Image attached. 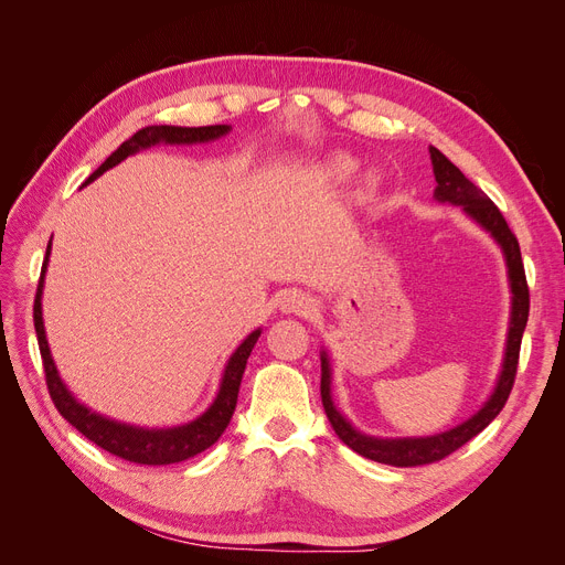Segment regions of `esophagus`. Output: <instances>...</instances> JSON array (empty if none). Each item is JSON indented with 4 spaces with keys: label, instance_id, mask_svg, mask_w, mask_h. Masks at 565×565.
Masks as SVG:
<instances>
[{
    "label": "esophagus",
    "instance_id": "esophagus-1",
    "mask_svg": "<svg viewBox=\"0 0 565 565\" xmlns=\"http://www.w3.org/2000/svg\"><path fill=\"white\" fill-rule=\"evenodd\" d=\"M280 309H282L285 313L309 316V313L316 309V303H313L311 297H306V295H301V292H292V295H287V297L280 301Z\"/></svg>",
    "mask_w": 565,
    "mask_h": 565
}]
</instances>
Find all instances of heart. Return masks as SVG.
<instances>
[{
  "label": "heart",
  "instance_id": "1",
  "mask_svg": "<svg viewBox=\"0 0 565 565\" xmlns=\"http://www.w3.org/2000/svg\"><path fill=\"white\" fill-rule=\"evenodd\" d=\"M355 169H358V162H355L353 158L344 156V152H339V156H334V158L330 160V172H332V177H337L339 181L351 179V177L355 174Z\"/></svg>",
  "mask_w": 565,
  "mask_h": 565
}]
</instances>
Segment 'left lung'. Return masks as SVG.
Returning a JSON list of instances; mask_svg holds the SVG:
<instances>
[{"label":"left lung","instance_id":"8db88e82","mask_svg":"<svg viewBox=\"0 0 565 565\" xmlns=\"http://www.w3.org/2000/svg\"><path fill=\"white\" fill-rule=\"evenodd\" d=\"M429 156L434 164L436 177V202H448L455 207H461L476 226H481L498 247L502 249L504 264H507V278H509V292H511V311H509V330H507V344H504V358L502 370L498 374V382L488 396V401L476 409V413L461 424L452 426L448 431H440L434 436H403V438H384V436H370L341 415V409L334 405L332 398V365L328 351H320V396L324 415H328L334 434L341 443L363 455L367 459L380 461V465L391 467H419L431 465L443 457H448L457 448L465 446L476 434H481L486 426L500 415L504 407L511 386H514L516 365H519V351H521V337L527 322L530 311V295L525 282V270L521 262V247L516 235L509 231L502 212L494 207V202L459 172V169L443 156V152L434 146H429Z\"/></svg>","mask_w":565,"mask_h":565}]
</instances>
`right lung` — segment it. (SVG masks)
Listing matches in <instances>:
<instances>
[{
    "instance_id": "obj_1",
    "label": "right lung",
    "mask_w": 565,
    "mask_h": 565,
    "mask_svg": "<svg viewBox=\"0 0 565 565\" xmlns=\"http://www.w3.org/2000/svg\"><path fill=\"white\" fill-rule=\"evenodd\" d=\"M228 131H231V125H212V127L160 125V127L139 129L129 141L119 146L113 156L96 169V172L87 179V183H92L94 179L108 172V169H113L115 164L127 160L129 156H136V152L148 150L152 146L210 143V141L221 139V136H226ZM49 254H51V243L46 245V259L42 266L32 318H35V332H38L40 353H42L44 372H46L49 396H51V401H54L58 413L67 422H71L82 436H87L92 443H96L98 448H104L110 455L122 457L127 461H136V465H150V467L177 465V461L195 457L202 450L214 446V443L221 438V434L226 431V426L233 417L247 358L256 344V339H259V334H262V328L249 332L241 341V344H237V349L231 353L224 372H221L218 391H216L212 405L195 419L185 422V424H177V426H136V424H127V422H117V419L100 415V413H96V409L79 403L73 396V391L67 388L65 382L61 380L54 358H51L46 330H44V318H42V292H44V273H46V264H49Z\"/></svg>"
}]
</instances>
